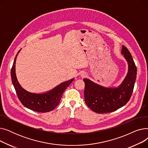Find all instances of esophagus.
<instances>
[{"mask_svg": "<svg viewBox=\"0 0 148 148\" xmlns=\"http://www.w3.org/2000/svg\"><path fill=\"white\" fill-rule=\"evenodd\" d=\"M81 76H82V77H86V74L85 73H82V74H81Z\"/></svg>", "mask_w": 148, "mask_h": 148, "instance_id": "obj_1", "label": "esophagus"}]
</instances>
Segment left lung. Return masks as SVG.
<instances>
[{"mask_svg":"<svg viewBox=\"0 0 148 148\" xmlns=\"http://www.w3.org/2000/svg\"><path fill=\"white\" fill-rule=\"evenodd\" d=\"M122 53L128 62V73L118 88H104L89 79H83L85 84L84 101L92 111L97 113H110L118 110L129 101L133 94L137 67L125 46H122Z\"/></svg>","mask_w":148,"mask_h":148,"instance_id":"left-lung-1","label":"left lung"}]
</instances>
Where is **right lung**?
I'll list each match as a JSON object with an SVG mask.
<instances>
[{
	"instance_id": "1",
	"label": "right lung",
	"mask_w": 148,
	"mask_h": 148,
	"mask_svg": "<svg viewBox=\"0 0 148 148\" xmlns=\"http://www.w3.org/2000/svg\"><path fill=\"white\" fill-rule=\"evenodd\" d=\"M19 52L20 50L15 58L11 68V75L12 84L20 102L26 108L35 112L45 113L53 110L59 105L64 91L72 83L74 79L60 84L53 90L44 94H34L29 92L20 86L15 75V64Z\"/></svg>"
}]
</instances>
